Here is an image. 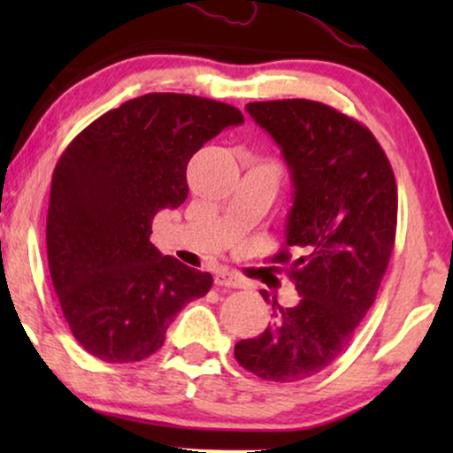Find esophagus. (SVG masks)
I'll list each match as a JSON object with an SVG mask.
<instances>
[{
	"mask_svg": "<svg viewBox=\"0 0 453 453\" xmlns=\"http://www.w3.org/2000/svg\"><path fill=\"white\" fill-rule=\"evenodd\" d=\"M214 282L219 284V287H226V288H241V287H243V280H241L237 274H233V272H228V270L216 272Z\"/></svg>",
	"mask_w": 453,
	"mask_h": 453,
	"instance_id": "esophagus-1",
	"label": "esophagus"
}]
</instances>
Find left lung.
I'll list each match as a JSON object with an SVG mask.
<instances>
[{
  "mask_svg": "<svg viewBox=\"0 0 453 453\" xmlns=\"http://www.w3.org/2000/svg\"><path fill=\"white\" fill-rule=\"evenodd\" d=\"M245 109L290 171L287 239L272 264H290L299 301L280 307L274 296L272 326L234 344V358L265 381H303L342 355L373 305L394 250L398 189L380 142L352 117L307 98ZM288 246L300 251L293 263Z\"/></svg>",
  "mask_w": 453,
  "mask_h": 453,
  "instance_id": "1",
  "label": "left lung"
}]
</instances>
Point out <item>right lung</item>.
Listing matches in <instances>:
<instances>
[{
  "label": "right lung",
  "instance_id": "obj_1",
  "mask_svg": "<svg viewBox=\"0 0 453 453\" xmlns=\"http://www.w3.org/2000/svg\"><path fill=\"white\" fill-rule=\"evenodd\" d=\"M243 115L210 98L152 92L78 134L58 160L47 214L53 288L73 338L107 363H134L212 287V274L163 256L152 220L188 197L200 148Z\"/></svg>",
  "mask_w": 453,
  "mask_h": 453
}]
</instances>
